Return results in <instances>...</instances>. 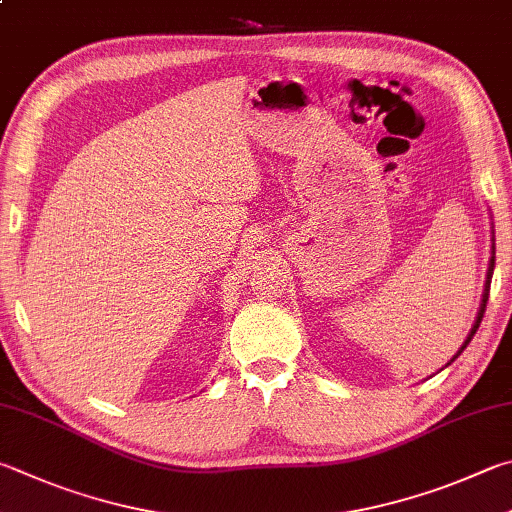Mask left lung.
I'll return each mask as SVG.
<instances>
[{"instance_id":"obj_1","label":"left lung","mask_w":512,"mask_h":512,"mask_svg":"<svg viewBox=\"0 0 512 512\" xmlns=\"http://www.w3.org/2000/svg\"><path fill=\"white\" fill-rule=\"evenodd\" d=\"M492 271H495V232H492V257H490V264H488V273H486V284H483V295H481V304H479V311H477V320H475V324H472V329H470V333H468V338L463 340V345L459 347V351L454 353V358L448 362V365H452L454 360H457L459 356H461V351L466 349L468 345H470V340H472V336H475L477 333V329H479V324H481V318H483V313H486V304H488V293H490V282H492ZM445 365V367H448Z\"/></svg>"}]
</instances>
